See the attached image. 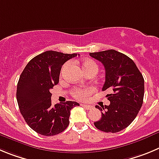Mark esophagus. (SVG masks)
<instances>
[{
  "mask_svg": "<svg viewBox=\"0 0 159 159\" xmlns=\"http://www.w3.org/2000/svg\"><path fill=\"white\" fill-rule=\"evenodd\" d=\"M81 106L84 107V108H85L86 110H89V109H91V108H93L91 105H89V104H81Z\"/></svg>",
  "mask_w": 159,
  "mask_h": 159,
  "instance_id": "1",
  "label": "esophagus"
}]
</instances>
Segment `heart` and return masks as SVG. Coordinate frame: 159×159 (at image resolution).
<instances>
[{"label":"heart","instance_id":"obj_1","mask_svg":"<svg viewBox=\"0 0 159 159\" xmlns=\"http://www.w3.org/2000/svg\"><path fill=\"white\" fill-rule=\"evenodd\" d=\"M70 65V62H67L64 65L62 70H66L67 67ZM81 68L85 74L89 73H95L98 71V65L96 63L95 61L90 59V58H85L82 60L81 63ZM95 91V88L93 87H82V88H75L72 91V95L74 98L78 100H85Z\"/></svg>","mask_w":159,"mask_h":159}]
</instances>
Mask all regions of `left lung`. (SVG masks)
Segmentation results:
<instances>
[{"mask_svg":"<svg viewBox=\"0 0 159 159\" xmlns=\"http://www.w3.org/2000/svg\"><path fill=\"white\" fill-rule=\"evenodd\" d=\"M105 69V82L102 90H111L106 96L109 105L96 108L101 111V118L94 123L104 132L116 133L131 124L143 102L144 79L138 67L129 57L115 50L89 53Z\"/></svg>","mask_w":159,"mask_h":159,"instance_id":"8db88e82","label":"left lung"}]
</instances>
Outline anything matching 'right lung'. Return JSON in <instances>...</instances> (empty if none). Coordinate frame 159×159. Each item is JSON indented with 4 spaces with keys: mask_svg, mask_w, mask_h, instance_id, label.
<instances>
[{
    "mask_svg": "<svg viewBox=\"0 0 159 159\" xmlns=\"http://www.w3.org/2000/svg\"><path fill=\"white\" fill-rule=\"evenodd\" d=\"M77 55L45 51L34 57L21 73L16 90L20 111L30 128L40 135L51 136L62 132L70 124V110L79 105L66 101L52 106L50 92L59 81L62 65Z\"/></svg>",
    "mask_w": 159,
    "mask_h": 159,
    "instance_id": "right-lung-1",
    "label": "right lung"
}]
</instances>
